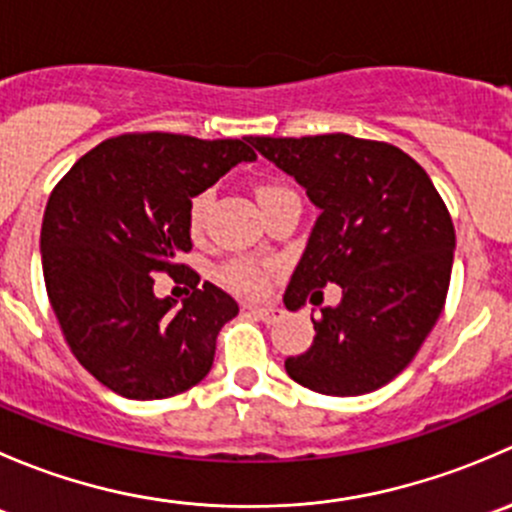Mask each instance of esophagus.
I'll return each instance as SVG.
<instances>
[{"label": "esophagus", "instance_id": "34e87169", "mask_svg": "<svg viewBox=\"0 0 512 512\" xmlns=\"http://www.w3.org/2000/svg\"><path fill=\"white\" fill-rule=\"evenodd\" d=\"M245 309H247V312L257 314V317H260L262 322H267V324L277 322V319H280V314H282L280 309L267 307V304H245Z\"/></svg>", "mask_w": 512, "mask_h": 512}]
</instances>
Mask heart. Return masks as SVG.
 Instances as JSON below:
<instances>
[{"instance_id": "heart-1", "label": "heart", "mask_w": 512, "mask_h": 512, "mask_svg": "<svg viewBox=\"0 0 512 512\" xmlns=\"http://www.w3.org/2000/svg\"><path fill=\"white\" fill-rule=\"evenodd\" d=\"M282 190L280 185H260L257 188V200L265 198V195L277 193ZM210 203H213V193L205 190V193H198L193 200H190V210H188V225L193 237H198L205 227V215H208ZM223 280L230 287L242 289V292H257L265 285V277H262L260 267H255L252 262H232L230 267H225L223 272Z\"/></svg>"}]
</instances>
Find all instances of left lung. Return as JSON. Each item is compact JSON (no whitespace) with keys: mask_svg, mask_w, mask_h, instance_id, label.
I'll use <instances>...</instances> for the list:
<instances>
[{"mask_svg":"<svg viewBox=\"0 0 512 512\" xmlns=\"http://www.w3.org/2000/svg\"><path fill=\"white\" fill-rule=\"evenodd\" d=\"M297 180L319 218L292 272L285 307L342 302L314 322L312 347L285 361L297 384L327 396L381 389L411 364L441 317L456 232L426 170L401 148L327 133L245 138Z\"/></svg>","mask_w":512,"mask_h":512,"instance_id":"1","label":"left lung"}]
</instances>
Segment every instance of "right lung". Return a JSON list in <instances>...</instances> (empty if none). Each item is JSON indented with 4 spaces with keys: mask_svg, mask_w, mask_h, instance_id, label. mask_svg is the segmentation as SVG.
I'll return each instance as SVG.
<instances>
[{
    "mask_svg": "<svg viewBox=\"0 0 512 512\" xmlns=\"http://www.w3.org/2000/svg\"><path fill=\"white\" fill-rule=\"evenodd\" d=\"M252 160L245 138L126 133L76 160L54 188L41 223L46 292L71 352L106 389L153 401L208 376L218 332L240 307L175 260L193 250L190 200ZM153 271H182L194 294L158 300Z\"/></svg>",
    "mask_w": 512,
    "mask_h": 512,
    "instance_id": "right-lung-1",
    "label": "right lung"
}]
</instances>
